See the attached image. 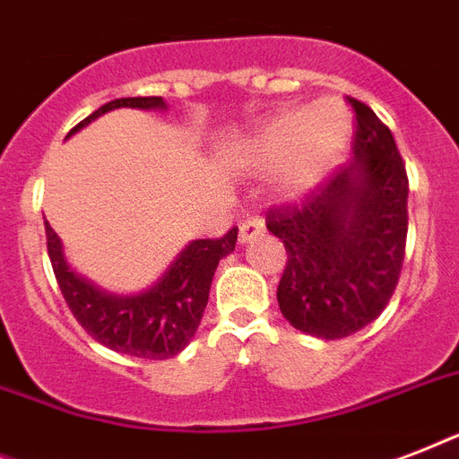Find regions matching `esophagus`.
<instances>
[{"label": "esophagus", "mask_w": 459, "mask_h": 459, "mask_svg": "<svg viewBox=\"0 0 459 459\" xmlns=\"http://www.w3.org/2000/svg\"><path fill=\"white\" fill-rule=\"evenodd\" d=\"M262 233H264V223H262V219H245V221L240 223V229H238V240H240V243H247V240L262 236Z\"/></svg>", "instance_id": "1"}]
</instances>
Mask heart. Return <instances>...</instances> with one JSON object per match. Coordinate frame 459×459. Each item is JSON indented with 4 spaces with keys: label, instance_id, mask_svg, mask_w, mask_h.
I'll return each mask as SVG.
<instances>
[{
    "label": "heart",
    "instance_id": "1",
    "mask_svg": "<svg viewBox=\"0 0 459 459\" xmlns=\"http://www.w3.org/2000/svg\"><path fill=\"white\" fill-rule=\"evenodd\" d=\"M352 135L348 107L324 97L272 117L236 145V161L247 171L273 173V193L295 200L319 186L338 164Z\"/></svg>",
    "mask_w": 459,
    "mask_h": 459
}]
</instances>
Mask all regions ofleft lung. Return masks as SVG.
<instances>
[{
  "label": "left lung",
  "mask_w": 459,
  "mask_h": 459,
  "mask_svg": "<svg viewBox=\"0 0 459 459\" xmlns=\"http://www.w3.org/2000/svg\"><path fill=\"white\" fill-rule=\"evenodd\" d=\"M352 159L302 204L266 214L288 252L281 314L302 333L338 341L384 312L398 286L407 238V173L393 133L359 100Z\"/></svg>",
  "instance_id": "1"
}]
</instances>
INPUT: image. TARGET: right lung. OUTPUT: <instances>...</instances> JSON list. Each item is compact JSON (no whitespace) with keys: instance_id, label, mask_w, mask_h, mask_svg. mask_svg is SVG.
Returning <instances> with one entry per match:
<instances>
[{"instance_id":"obj_1","label":"right lung","mask_w":459,"mask_h":459,"mask_svg":"<svg viewBox=\"0 0 459 459\" xmlns=\"http://www.w3.org/2000/svg\"><path fill=\"white\" fill-rule=\"evenodd\" d=\"M121 107L145 111L169 109L161 97H121L82 118L66 138L107 111ZM45 233L54 276L78 324L104 348L143 359H169L193 341L207 307L216 266L236 250L238 240V229H230L219 240H190L152 286L140 293L118 295L75 272L66 259L61 238L49 223H45Z\"/></svg>"}]
</instances>
